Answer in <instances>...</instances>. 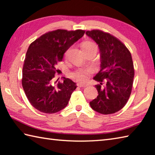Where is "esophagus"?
Returning a JSON list of instances; mask_svg holds the SVG:
<instances>
[{
  "instance_id": "34e87169",
  "label": "esophagus",
  "mask_w": 155,
  "mask_h": 155,
  "mask_svg": "<svg viewBox=\"0 0 155 155\" xmlns=\"http://www.w3.org/2000/svg\"><path fill=\"white\" fill-rule=\"evenodd\" d=\"M77 86L78 87H87V85H86V84H84V83H77Z\"/></svg>"
}]
</instances>
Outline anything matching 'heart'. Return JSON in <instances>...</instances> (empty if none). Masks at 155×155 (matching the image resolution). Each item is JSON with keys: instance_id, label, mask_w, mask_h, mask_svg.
Returning a JSON list of instances; mask_svg holds the SVG:
<instances>
[{"instance_id": "1", "label": "heart", "mask_w": 155, "mask_h": 155, "mask_svg": "<svg viewBox=\"0 0 155 155\" xmlns=\"http://www.w3.org/2000/svg\"><path fill=\"white\" fill-rule=\"evenodd\" d=\"M93 45H94V43H91V42H89V41L84 42V43L82 44V48L84 49V48H85V47ZM70 77L73 78H74V79L78 80V81H85L87 78V72H75L72 73V74H70Z\"/></svg>"}]
</instances>
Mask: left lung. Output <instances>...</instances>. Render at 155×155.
I'll return each instance as SVG.
<instances>
[{"label":"left lung","mask_w":155,"mask_h":155,"mask_svg":"<svg viewBox=\"0 0 155 155\" xmlns=\"http://www.w3.org/2000/svg\"><path fill=\"white\" fill-rule=\"evenodd\" d=\"M86 35L96 42L100 51L101 69L94 79L98 95L90 106L103 114L120 110L130 97L134 78V67L131 53L119 39L100 30L87 31ZM105 86L102 87L103 82Z\"/></svg>","instance_id":"1"}]
</instances>
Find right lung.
<instances>
[{"instance_id": "obj_1", "label": "right lung", "mask_w": 155, "mask_h": 155, "mask_svg": "<svg viewBox=\"0 0 155 155\" xmlns=\"http://www.w3.org/2000/svg\"><path fill=\"white\" fill-rule=\"evenodd\" d=\"M83 30L58 29L44 34L30 45L22 70L21 84L28 100L34 108L43 113L60 111L68 105L75 83L64 78L57 85L53 78L59 70L58 62L69 47L85 34Z\"/></svg>"}]
</instances>
